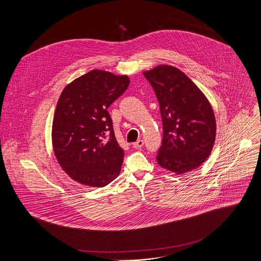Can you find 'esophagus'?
<instances>
[{"label":"esophagus","mask_w":261,"mask_h":261,"mask_svg":"<svg viewBox=\"0 0 261 261\" xmlns=\"http://www.w3.org/2000/svg\"><path fill=\"white\" fill-rule=\"evenodd\" d=\"M143 146V140L142 139H138L136 142L133 143V147L134 148H140Z\"/></svg>","instance_id":"1"}]
</instances>
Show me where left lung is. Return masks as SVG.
<instances>
[{
	"instance_id": "1",
	"label": "left lung",
	"mask_w": 261,
	"mask_h": 261,
	"mask_svg": "<svg viewBox=\"0 0 261 261\" xmlns=\"http://www.w3.org/2000/svg\"><path fill=\"white\" fill-rule=\"evenodd\" d=\"M160 104L163 139L158 164L176 174L199 167L211 155L216 119L201 90L179 69L159 65L143 71Z\"/></svg>"
}]
</instances>
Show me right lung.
Masks as SVG:
<instances>
[{"instance_id":"add662e5","label":"right lung","mask_w":261,"mask_h":261,"mask_svg":"<svg viewBox=\"0 0 261 261\" xmlns=\"http://www.w3.org/2000/svg\"><path fill=\"white\" fill-rule=\"evenodd\" d=\"M129 84L128 75L95 69L62 91L54 115L51 141L60 166L73 180L104 187L120 174L124 151L116 139L107 108Z\"/></svg>"}]
</instances>
